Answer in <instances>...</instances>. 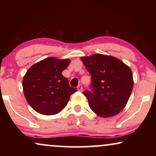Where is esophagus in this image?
<instances>
[{"label":"esophagus","instance_id":"esophagus-1","mask_svg":"<svg viewBox=\"0 0 156 156\" xmlns=\"http://www.w3.org/2000/svg\"><path fill=\"white\" fill-rule=\"evenodd\" d=\"M77 90L79 91H83V87L82 86V84H79L77 87Z\"/></svg>","mask_w":156,"mask_h":156}]
</instances>
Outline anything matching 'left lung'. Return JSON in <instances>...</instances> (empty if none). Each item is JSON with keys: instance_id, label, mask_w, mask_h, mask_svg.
Here are the masks:
<instances>
[{"instance_id": "8db88e82", "label": "left lung", "mask_w": 156, "mask_h": 156, "mask_svg": "<svg viewBox=\"0 0 156 156\" xmlns=\"http://www.w3.org/2000/svg\"><path fill=\"white\" fill-rule=\"evenodd\" d=\"M81 59L91 76V91L83 92L89 107L101 117L118 114L126 105L133 87L131 69L108 55L95 54Z\"/></svg>"}]
</instances>
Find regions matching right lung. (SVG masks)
Returning a JSON list of instances; mask_svg holds the SVG:
<instances>
[{
    "label": "right lung",
    "instance_id": "obj_1",
    "mask_svg": "<svg viewBox=\"0 0 156 156\" xmlns=\"http://www.w3.org/2000/svg\"><path fill=\"white\" fill-rule=\"evenodd\" d=\"M69 59L48 57L35 64L23 77V92L30 106L43 115L58 114L67 106L70 96L77 91L62 74Z\"/></svg>",
    "mask_w": 156,
    "mask_h": 156
}]
</instances>
